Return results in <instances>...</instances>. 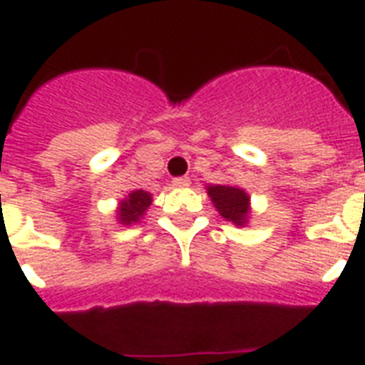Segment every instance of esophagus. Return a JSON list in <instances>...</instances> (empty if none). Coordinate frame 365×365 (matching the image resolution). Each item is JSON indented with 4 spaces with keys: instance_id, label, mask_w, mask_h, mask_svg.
<instances>
[{
    "instance_id": "34e87169",
    "label": "esophagus",
    "mask_w": 365,
    "mask_h": 365,
    "mask_svg": "<svg viewBox=\"0 0 365 365\" xmlns=\"http://www.w3.org/2000/svg\"><path fill=\"white\" fill-rule=\"evenodd\" d=\"M172 183H174L176 187H187L189 183H191V180H189L187 176H180V178H174V180H172Z\"/></svg>"
}]
</instances>
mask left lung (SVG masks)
Here are the masks:
<instances>
[{"label": "left lung", "mask_w": 365, "mask_h": 365, "mask_svg": "<svg viewBox=\"0 0 365 365\" xmlns=\"http://www.w3.org/2000/svg\"><path fill=\"white\" fill-rule=\"evenodd\" d=\"M208 195H210L212 202L216 205L217 212L227 222H233L237 225H244L248 222L250 197L242 189L229 187V185H210Z\"/></svg>", "instance_id": "left-lung-1"}]
</instances>
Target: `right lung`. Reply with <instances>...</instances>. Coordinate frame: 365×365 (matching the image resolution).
<instances>
[{
    "instance_id": "add662e5",
    "label": "right lung",
    "mask_w": 365,
    "mask_h": 365,
    "mask_svg": "<svg viewBox=\"0 0 365 365\" xmlns=\"http://www.w3.org/2000/svg\"><path fill=\"white\" fill-rule=\"evenodd\" d=\"M151 205V195L143 189H138V191H132L128 197L121 202V208H119V222L125 223V225H130V223L140 222V217L145 212V208Z\"/></svg>"
}]
</instances>
